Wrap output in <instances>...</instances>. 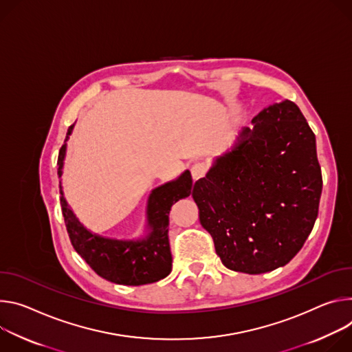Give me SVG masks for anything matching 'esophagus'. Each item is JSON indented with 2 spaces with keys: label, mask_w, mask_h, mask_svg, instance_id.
<instances>
[{
  "label": "esophagus",
  "mask_w": 352,
  "mask_h": 352,
  "mask_svg": "<svg viewBox=\"0 0 352 352\" xmlns=\"http://www.w3.org/2000/svg\"><path fill=\"white\" fill-rule=\"evenodd\" d=\"M190 170H191L192 179H194V180H199V179H201V177L206 176V173H207V170H208V165L204 164V162H197V164H194V165L191 166Z\"/></svg>",
  "instance_id": "obj_1"
}]
</instances>
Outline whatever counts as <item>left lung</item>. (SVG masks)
Here are the masks:
<instances>
[{
	"instance_id": "obj_1",
	"label": "left lung",
	"mask_w": 352,
	"mask_h": 352,
	"mask_svg": "<svg viewBox=\"0 0 352 352\" xmlns=\"http://www.w3.org/2000/svg\"><path fill=\"white\" fill-rule=\"evenodd\" d=\"M239 142L192 187L222 264L261 274L289 263L314 229L322 196L316 138L299 107L261 110Z\"/></svg>"
}]
</instances>
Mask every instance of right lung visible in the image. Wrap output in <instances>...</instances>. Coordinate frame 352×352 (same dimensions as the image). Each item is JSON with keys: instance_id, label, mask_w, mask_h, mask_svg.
<instances>
[{"instance_id": "add662e5", "label": "right lung", "mask_w": 352, "mask_h": 352, "mask_svg": "<svg viewBox=\"0 0 352 352\" xmlns=\"http://www.w3.org/2000/svg\"><path fill=\"white\" fill-rule=\"evenodd\" d=\"M74 124L68 127L67 138ZM67 144L60 148L58 176L63 173V161ZM192 179L188 170L173 182L165 183L152 190L148 207L146 221L149 233L138 241H116L102 238L89 232L76 219L74 212L61 194V211L69 241L89 267L102 278L122 285H145L168 277L172 271V253L168 238L169 211L175 203L190 196Z\"/></svg>"}]
</instances>
